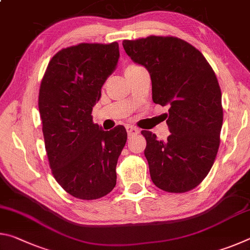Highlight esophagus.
Here are the masks:
<instances>
[{"label": "esophagus", "mask_w": 250, "mask_h": 250, "mask_svg": "<svg viewBox=\"0 0 250 250\" xmlns=\"http://www.w3.org/2000/svg\"><path fill=\"white\" fill-rule=\"evenodd\" d=\"M126 132L129 137H132V135H137L139 133V130L132 125H126Z\"/></svg>", "instance_id": "obj_1"}]
</instances>
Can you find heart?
<instances>
[{
  "label": "heart",
  "mask_w": 250,
  "mask_h": 250,
  "mask_svg": "<svg viewBox=\"0 0 250 250\" xmlns=\"http://www.w3.org/2000/svg\"><path fill=\"white\" fill-rule=\"evenodd\" d=\"M137 68H139V66H135V65H129V66L126 67V68H125V71H126V70H133V69H137Z\"/></svg>",
  "instance_id": "heart-1"
}]
</instances>
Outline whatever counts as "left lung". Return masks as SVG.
<instances>
[{
	"label": "left lung",
	"mask_w": 250,
	"mask_h": 250,
	"mask_svg": "<svg viewBox=\"0 0 250 250\" xmlns=\"http://www.w3.org/2000/svg\"><path fill=\"white\" fill-rule=\"evenodd\" d=\"M122 45L150 73L153 103L170 107L166 141L141 131L151 180L167 192L193 189L208 174L219 146L223 108L216 76L200 50L176 37L149 36Z\"/></svg>",
	"instance_id": "left-lung-1"
}]
</instances>
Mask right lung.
<instances>
[{
    "label": "right lung",
    "mask_w": 250,
    "mask_h": 250,
    "mask_svg": "<svg viewBox=\"0 0 250 250\" xmlns=\"http://www.w3.org/2000/svg\"><path fill=\"white\" fill-rule=\"evenodd\" d=\"M119 57L117 42L64 48L49 62L41 83L39 109L49 167L57 183L80 200L107 195L117 183L125 128L104 131L92 122L91 112Z\"/></svg>",
    "instance_id": "obj_1"
}]
</instances>
